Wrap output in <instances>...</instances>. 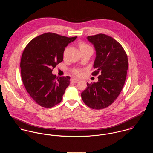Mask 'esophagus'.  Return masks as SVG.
Segmentation results:
<instances>
[{"instance_id":"esophagus-1","label":"esophagus","mask_w":153,"mask_h":153,"mask_svg":"<svg viewBox=\"0 0 153 153\" xmlns=\"http://www.w3.org/2000/svg\"><path fill=\"white\" fill-rule=\"evenodd\" d=\"M71 82H72L73 83H78V82H79V80H78V79H73L71 80Z\"/></svg>"}]
</instances>
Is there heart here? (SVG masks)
<instances>
[{"label":"heart","mask_w":153,"mask_h":153,"mask_svg":"<svg viewBox=\"0 0 153 153\" xmlns=\"http://www.w3.org/2000/svg\"><path fill=\"white\" fill-rule=\"evenodd\" d=\"M79 47L81 53L88 50H93L92 48L90 45H88L85 42H80L79 44ZM73 72L77 76H80L83 74V70L79 68H74L73 70Z\"/></svg>","instance_id":"heart-1"}]
</instances>
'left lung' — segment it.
Wrapping results in <instances>:
<instances>
[{"label":"left lung","instance_id":"obj_1","mask_svg":"<svg viewBox=\"0 0 153 153\" xmlns=\"http://www.w3.org/2000/svg\"><path fill=\"white\" fill-rule=\"evenodd\" d=\"M88 40L93 44L96 57L91 74L98 76L97 83H87L81 96L91 108L103 109L117 98L125 83L128 68L127 55L117 41L104 34L90 36Z\"/></svg>","mask_w":153,"mask_h":153}]
</instances>
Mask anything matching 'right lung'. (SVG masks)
I'll list each match as a JSON object with an SVG mask.
<instances>
[{"label": "right lung", "instance_id": "obj_1", "mask_svg": "<svg viewBox=\"0 0 153 153\" xmlns=\"http://www.w3.org/2000/svg\"><path fill=\"white\" fill-rule=\"evenodd\" d=\"M76 38L49 32L33 39L25 48L20 61L22 82L40 106L51 108L62 100L70 77H56L51 72L63 61L65 48Z\"/></svg>", "mask_w": 153, "mask_h": 153}]
</instances>
